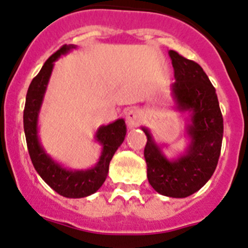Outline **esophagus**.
Instances as JSON below:
<instances>
[{
	"label": "esophagus",
	"mask_w": 248,
	"mask_h": 248,
	"mask_svg": "<svg viewBox=\"0 0 248 248\" xmlns=\"http://www.w3.org/2000/svg\"><path fill=\"white\" fill-rule=\"evenodd\" d=\"M125 122L129 128H136L142 122V114L138 109H129L125 113Z\"/></svg>",
	"instance_id": "obj_1"
}]
</instances>
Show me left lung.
<instances>
[{"mask_svg": "<svg viewBox=\"0 0 248 248\" xmlns=\"http://www.w3.org/2000/svg\"><path fill=\"white\" fill-rule=\"evenodd\" d=\"M169 55L176 78L171 86L172 99L177 112L189 113L186 126L189 142L181 156L169 160L151 131L141 126L147 136L144 156L151 187L166 197L186 198L198 192L214 173L221 151L224 123L214 86L201 65L174 50H170Z\"/></svg>", "mask_w": 248, "mask_h": 248, "instance_id": "1", "label": "left lung"}]
</instances>
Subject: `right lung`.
I'll use <instances>...</instances> for the list:
<instances>
[{
  "label": "right lung",
  "mask_w": 248,
  "mask_h": 248,
  "mask_svg": "<svg viewBox=\"0 0 248 248\" xmlns=\"http://www.w3.org/2000/svg\"><path fill=\"white\" fill-rule=\"evenodd\" d=\"M72 49H76V45L70 44L61 46L55 54H53L45 61L39 74L33 78L27 92L23 124L31 163L43 181L62 197L83 198L96 193L106 181L109 162L118 147L125 139L126 125L124 119H117L108 125H102L97 129L94 139L102 145V152L98 162L91 169H66L47 155L43 145L40 144L39 135H38V119H39L40 108L44 101L50 76L53 72L54 62L61 55H65Z\"/></svg>",
  "instance_id": "add662e5"
}]
</instances>
